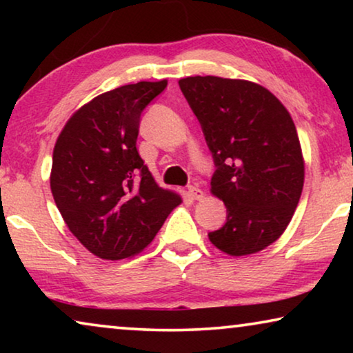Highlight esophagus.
Listing matches in <instances>:
<instances>
[{
    "label": "esophagus",
    "mask_w": 353,
    "mask_h": 353,
    "mask_svg": "<svg viewBox=\"0 0 353 353\" xmlns=\"http://www.w3.org/2000/svg\"><path fill=\"white\" fill-rule=\"evenodd\" d=\"M188 196L194 201H201L204 197V191L199 190L197 186H188Z\"/></svg>",
    "instance_id": "esophagus-1"
}]
</instances>
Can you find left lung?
<instances>
[{
  "label": "left lung",
  "instance_id": "left-lung-1",
  "mask_svg": "<svg viewBox=\"0 0 353 353\" xmlns=\"http://www.w3.org/2000/svg\"><path fill=\"white\" fill-rule=\"evenodd\" d=\"M178 85L214 157L210 191L228 214L210 243L233 257L259 252L284 233L302 194L305 167L291 114L248 80L197 75Z\"/></svg>",
  "mask_w": 353,
  "mask_h": 353
}]
</instances>
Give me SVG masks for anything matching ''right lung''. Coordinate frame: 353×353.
I'll return each instance as SVG.
<instances>
[{"label": "right lung", "mask_w": 353, "mask_h": 353, "mask_svg": "<svg viewBox=\"0 0 353 353\" xmlns=\"http://www.w3.org/2000/svg\"><path fill=\"white\" fill-rule=\"evenodd\" d=\"M167 80L138 81L91 99L67 120L52 151L51 192L72 234L96 257L141 252L181 204L137 149L139 120Z\"/></svg>", "instance_id": "add662e5"}]
</instances>
